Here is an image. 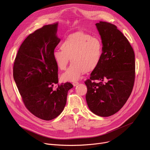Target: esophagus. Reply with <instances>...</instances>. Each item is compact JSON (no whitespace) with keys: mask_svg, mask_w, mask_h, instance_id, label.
<instances>
[{"mask_svg":"<svg viewBox=\"0 0 150 150\" xmlns=\"http://www.w3.org/2000/svg\"><path fill=\"white\" fill-rule=\"evenodd\" d=\"M72 84H73V85H74V86H76L77 85H78V84H79V83L77 82V81H75V82H74Z\"/></svg>","mask_w":150,"mask_h":150,"instance_id":"obj_1","label":"esophagus"}]
</instances>
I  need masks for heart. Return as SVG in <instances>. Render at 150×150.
Returning a JSON list of instances; mask_svg holds the SVG:
<instances>
[{"instance_id": "obj_1", "label": "heart", "mask_w": 150, "mask_h": 150, "mask_svg": "<svg viewBox=\"0 0 150 150\" xmlns=\"http://www.w3.org/2000/svg\"><path fill=\"white\" fill-rule=\"evenodd\" d=\"M61 50L53 52V58L58 67L66 69L70 61L72 64L61 78L64 81L79 80L83 74L95 70L100 64L103 54L100 39L83 32L76 31L68 35L61 44Z\"/></svg>"}]
</instances>
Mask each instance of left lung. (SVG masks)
Returning a JSON list of instances; mask_svg holds the SVG:
<instances>
[{
  "mask_svg": "<svg viewBox=\"0 0 150 150\" xmlns=\"http://www.w3.org/2000/svg\"><path fill=\"white\" fill-rule=\"evenodd\" d=\"M96 25L102 40L103 54L99 66L84 82L88 88L86 99L93 114L109 117L119 111L132 92L135 54L127 38L115 25L102 21Z\"/></svg>",
  "mask_w": 150,
  "mask_h": 150,
  "instance_id": "1",
  "label": "left lung"
}]
</instances>
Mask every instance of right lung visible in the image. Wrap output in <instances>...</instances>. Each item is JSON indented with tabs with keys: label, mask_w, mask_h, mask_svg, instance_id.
Instances as JSON below:
<instances>
[{
	"label": "right lung",
	"mask_w": 150,
	"mask_h": 150,
	"mask_svg": "<svg viewBox=\"0 0 150 150\" xmlns=\"http://www.w3.org/2000/svg\"><path fill=\"white\" fill-rule=\"evenodd\" d=\"M58 23L46 25L30 34L19 49L13 66V78L23 103L36 117L50 120L64 109L70 83L58 84V67L53 52L60 42ZM54 84L58 85L53 89Z\"/></svg>",
	"instance_id": "right-lung-1"
}]
</instances>
